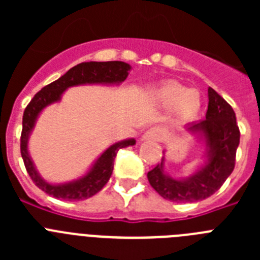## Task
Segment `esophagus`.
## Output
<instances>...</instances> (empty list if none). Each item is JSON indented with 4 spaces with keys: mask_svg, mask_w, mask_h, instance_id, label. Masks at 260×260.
Masks as SVG:
<instances>
[{
    "mask_svg": "<svg viewBox=\"0 0 260 260\" xmlns=\"http://www.w3.org/2000/svg\"><path fill=\"white\" fill-rule=\"evenodd\" d=\"M162 137V130L160 127H151L143 134V141H160Z\"/></svg>",
    "mask_w": 260,
    "mask_h": 260,
    "instance_id": "34e87169",
    "label": "esophagus"
}]
</instances>
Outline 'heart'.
I'll return each mask as SVG.
<instances>
[{
	"label": "heart",
	"instance_id": "heart-1",
	"mask_svg": "<svg viewBox=\"0 0 260 260\" xmlns=\"http://www.w3.org/2000/svg\"><path fill=\"white\" fill-rule=\"evenodd\" d=\"M158 103L165 108H174V117L180 122L194 118L202 107V96L198 91L178 82H168L156 93Z\"/></svg>",
	"mask_w": 260,
	"mask_h": 260
}]
</instances>
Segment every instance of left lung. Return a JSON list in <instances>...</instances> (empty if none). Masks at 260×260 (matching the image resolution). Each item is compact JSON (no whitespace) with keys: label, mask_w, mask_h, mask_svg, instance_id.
Instances as JSON below:
<instances>
[{"label":"left lung","mask_w":260,"mask_h":260,"mask_svg":"<svg viewBox=\"0 0 260 260\" xmlns=\"http://www.w3.org/2000/svg\"><path fill=\"white\" fill-rule=\"evenodd\" d=\"M187 130L202 134L208 147L207 165L187 180H173L167 176L161 164L147 173L148 182L164 199L171 202L203 201L222 186L236 165L240 144V128L233 108L213 88H208L206 119L187 126Z\"/></svg>","instance_id":"obj_1"}]
</instances>
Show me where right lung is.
<instances>
[{
  "label": "right lung",
  "instance_id": "obj_1",
  "mask_svg": "<svg viewBox=\"0 0 260 260\" xmlns=\"http://www.w3.org/2000/svg\"><path fill=\"white\" fill-rule=\"evenodd\" d=\"M130 65L121 61H108V62H82L79 65L71 68L66 74L62 75L57 80L52 82L34 96L31 102L24 109L23 113V127L20 135V153H22L23 162L26 171L31 180L34 181L39 189H41L47 194L52 195L57 199L62 201H83L99 192L107 185L109 181L112 172H113L114 158L117 152L121 148L128 146H134V139L118 142L110 146L100 157L96 160L91 171L84 177L78 181L63 185H50L45 182L38 174L34 162L27 151V139L31 133L32 127L35 125L39 113L47 105L54 102H58L62 92L71 86L84 83H121L127 78Z\"/></svg>",
  "mask_w": 260,
  "mask_h": 260
}]
</instances>
